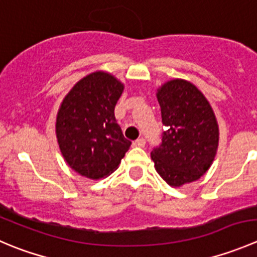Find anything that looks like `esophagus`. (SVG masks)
Wrapping results in <instances>:
<instances>
[{"label":"esophagus","mask_w":257,"mask_h":257,"mask_svg":"<svg viewBox=\"0 0 257 257\" xmlns=\"http://www.w3.org/2000/svg\"><path fill=\"white\" fill-rule=\"evenodd\" d=\"M133 146H136V147H144V146H146V139H144V138L137 139V141L133 142Z\"/></svg>","instance_id":"34e87169"}]
</instances>
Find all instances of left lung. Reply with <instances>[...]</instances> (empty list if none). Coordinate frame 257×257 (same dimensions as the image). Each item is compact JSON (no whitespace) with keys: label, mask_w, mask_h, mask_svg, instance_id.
<instances>
[{"label":"left lung","mask_w":257,"mask_h":257,"mask_svg":"<svg viewBox=\"0 0 257 257\" xmlns=\"http://www.w3.org/2000/svg\"><path fill=\"white\" fill-rule=\"evenodd\" d=\"M166 131L151 157L159 176L173 187L197 181L212 164L218 125L207 99L186 80L168 81L157 94Z\"/></svg>","instance_id":"left-lung-1"}]
</instances>
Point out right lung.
Returning a JSON list of instances; mask_svg holds the SVG:
<instances>
[{
	"mask_svg": "<svg viewBox=\"0 0 257 257\" xmlns=\"http://www.w3.org/2000/svg\"><path fill=\"white\" fill-rule=\"evenodd\" d=\"M123 89L110 74L98 71L76 83L62 100L56 119L57 142L69 166L81 176H108L131 147L114 115Z\"/></svg>",
	"mask_w": 257,
	"mask_h": 257,
	"instance_id": "right-lung-1",
	"label": "right lung"
}]
</instances>
